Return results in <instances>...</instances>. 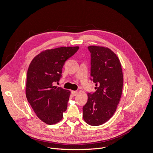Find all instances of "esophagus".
<instances>
[{
	"instance_id": "esophagus-1",
	"label": "esophagus",
	"mask_w": 153,
	"mask_h": 153,
	"mask_svg": "<svg viewBox=\"0 0 153 153\" xmlns=\"http://www.w3.org/2000/svg\"><path fill=\"white\" fill-rule=\"evenodd\" d=\"M77 93H78V92L76 91H71V94H72V95H73V96H76V95L77 94Z\"/></svg>"
}]
</instances>
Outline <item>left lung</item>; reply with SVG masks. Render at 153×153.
I'll return each instance as SVG.
<instances>
[{"label":"left lung","mask_w":153,"mask_h":153,"mask_svg":"<svg viewBox=\"0 0 153 153\" xmlns=\"http://www.w3.org/2000/svg\"><path fill=\"white\" fill-rule=\"evenodd\" d=\"M88 50L91 53V80L96 84V91L87 94L83 117L91 126H100L108 121L117 109L123 75L119 59L110 49L89 46Z\"/></svg>","instance_id":"8db88e82"}]
</instances>
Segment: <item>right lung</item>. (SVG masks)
I'll return each mask as SVG.
<instances>
[{"label": "right lung", "instance_id": "add662e5", "mask_svg": "<svg viewBox=\"0 0 153 153\" xmlns=\"http://www.w3.org/2000/svg\"><path fill=\"white\" fill-rule=\"evenodd\" d=\"M78 47L45 50L32 59L26 82V97L37 116L48 124H56L67 109L70 91L53 86L62 76V69Z\"/></svg>", "mask_w": 153, "mask_h": 153}]
</instances>
